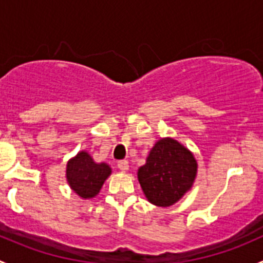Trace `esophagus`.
<instances>
[{
    "label": "esophagus",
    "instance_id": "obj_1",
    "mask_svg": "<svg viewBox=\"0 0 263 263\" xmlns=\"http://www.w3.org/2000/svg\"><path fill=\"white\" fill-rule=\"evenodd\" d=\"M117 166H118L119 171L127 172V171H128V161H127V160H121V161H118V164H117Z\"/></svg>",
    "mask_w": 263,
    "mask_h": 263
}]
</instances>
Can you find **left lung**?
I'll list each match as a JSON object with an SVG mask.
<instances>
[{
	"label": "left lung",
	"mask_w": 263,
	"mask_h": 263,
	"mask_svg": "<svg viewBox=\"0 0 263 263\" xmlns=\"http://www.w3.org/2000/svg\"><path fill=\"white\" fill-rule=\"evenodd\" d=\"M196 174L197 161L193 154L177 140L165 137L151 148L137 178L148 202L169 208L192 188Z\"/></svg>",
	"instance_id": "1"
}]
</instances>
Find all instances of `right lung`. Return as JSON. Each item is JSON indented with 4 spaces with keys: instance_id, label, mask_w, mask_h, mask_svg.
Wrapping results in <instances>:
<instances>
[{
    "instance_id": "right-lung-1",
    "label": "right lung",
    "mask_w": 263,
    "mask_h": 263,
    "mask_svg": "<svg viewBox=\"0 0 263 263\" xmlns=\"http://www.w3.org/2000/svg\"><path fill=\"white\" fill-rule=\"evenodd\" d=\"M110 173L112 169L107 163H95L86 151H80L70 159L66 168V178L71 190L84 200L95 197Z\"/></svg>"
}]
</instances>
